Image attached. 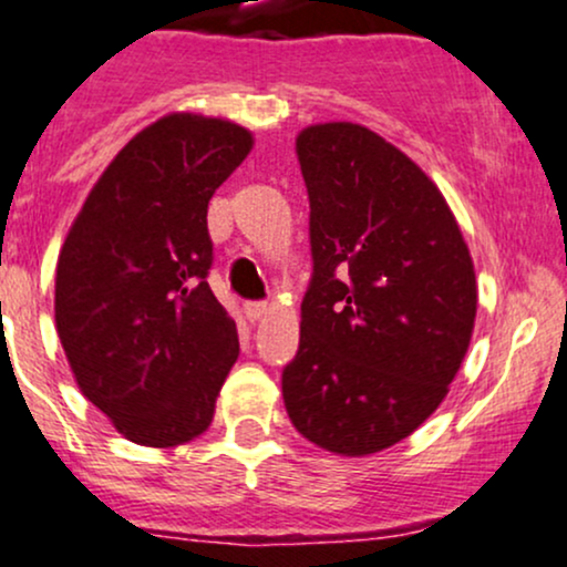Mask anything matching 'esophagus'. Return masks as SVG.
Instances as JSON below:
<instances>
[{"label": "esophagus", "instance_id": "obj_1", "mask_svg": "<svg viewBox=\"0 0 567 567\" xmlns=\"http://www.w3.org/2000/svg\"><path fill=\"white\" fill-rule=\"evenodd\" d=\"M269 315V306L266 303H261V301H250V303H245V317L250 322H258L261 320V317H266Z\"/></svg>", "mask_w": 567, "mask_h": 567}]
</instances>
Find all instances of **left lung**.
Instances as JSON below:
<instances>
[{
    "mask_svg": "<svg viewBox=\"0 0 567 567\" xmlns=\"http://www.w3.org/2000/svg\"><path fill=\"white\" fill-rule=\"evenodd\" d=\"M311 271L282 370L292 426L338 455L413 434L455 379L477 315L470 247L432 178L373 130L298 133Z\"/></svg>",
    "mask_w": 567,
    "mask_h": 567,
    "instance_id": "8db88e82",
    "label": "left lung"
}]
</instances>
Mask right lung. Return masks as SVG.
Here are the masks:
<instances>
[{"mask_svg":"<svg viewBox=\"0 0 567 567\" xmlns=\"http://www.w3.org/2000/svg\"><path fill=\"white\" fill-rule=\"evenodd\" d=\"M250 130L167 114L90 188L55 269V328L82 394L148 447L199 437L239 357L207 285V202L250 154Z\"/></svg>","mask_w":567,"mask_h":567,"instance_id":"right-lung-1","label":"right lung"}]
</instances>
